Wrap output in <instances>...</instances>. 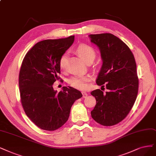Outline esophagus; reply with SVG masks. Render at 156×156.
<instances>
[{"mask_svg":"<svg viewBox=\"0 0 156 156\" xmlns=\"http://www.w3.org/2000/svg\"><path fill=\"white\" fill-rule=\"evenodd\" d=\"M82 97L83 98H86L87 96V93H85V92H82Z\"/></svg>","mask_w":156,"mask_h":156,"instance_id":"1","label":"esophagus"}]
</instances>
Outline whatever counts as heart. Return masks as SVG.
Masks as SVG:
<instances>
[{
    "mask_svg": "<svg viewBox=\"0 0 156 156\" xmlns=\"http://www.w3.org/2000/svg\"><path fill=\"white\" fill-rule=\"evenodd\" d=\"M77 53L87 63L89 61H93L96 56L95 50L87 44L80 45L76 49ZM67 54L66 53L62 55L59 60V67L61 69L65 68ZM89 81V78L82 76H73L67 80L68 83L71 87L79 90H85L87 87V83Z\"/></svg>",
    "mask_w": 156,
    "mask_h": 156,
    "instance_id": "heart-1",
    "label": "heart"
}]
</instances>
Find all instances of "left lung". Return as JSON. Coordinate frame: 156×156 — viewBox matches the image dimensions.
<instances>
[{"mask_svg":"<svg viewBox=\"0 0 156 156\" xmlns=\"http://www.w3.org/2000/svg\"><path fill=\"white\" fill-rule=\"evenodd\" d=\"M89 37L99 48L103 60L96 83L105 84L108 90L105 94L100 89L91 92L96 100L91 116L103 126H112L126 118L136 100L139 80L135 58L126 44L112 34Z\"/></svg>","mask_w":156,"mask_h":156,"instance_id":"1","label":"left lung"}]
</instances>
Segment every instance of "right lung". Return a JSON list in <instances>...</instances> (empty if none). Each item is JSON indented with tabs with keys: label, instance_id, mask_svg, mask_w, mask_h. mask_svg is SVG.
Wrapping results in <instances>:
<instances>
[{
	"label": "right lung",
	"instance_id": "right-lung-1",
	"mask_svg": "<svg viewBox=\"0 0 156 156\" xmlns=\"http://www.w3.org/2000/svg\"><path fill=\"white\" fill-rule=\"evenodd\" d=\"M74 36L45 40L26 53L20 67L19 84L23 108L34 124L53 131L68 120L71 108L82 97L80 91L63 87L57 93L53 87L60 74V58L73 44Z\"/></svg>",
	"mask_w": 156,
	"mask_h": 156
}]
</instances>
